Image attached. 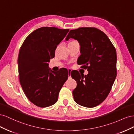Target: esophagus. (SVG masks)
<instances>
[{
  "label": "esophagus",
  "mask_w": 134,
  "mask_h": 134,
  "mask_svg": "<svg viewBox=\"0 0 134 134\" xmlns=\"http://www.w3.org/2000/svg\"><path fill=\"white\" fill-rule=\"evenodd\" d=\"M68 77H69V78H71V70L70 69H68Z\"/></svg>",
  "instance_id": "1"
}]
</instances>
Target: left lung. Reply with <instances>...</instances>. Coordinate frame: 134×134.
<instances>
[{"label": "left lung", "instance_id": "8db88e82", "mask_svg": "<svg viewBox=\"0 0 134 134\" xmlns=\"http://www.w3.org/2000/svg\"><path fill=\"white\" fill-rule=\"evenodd\" d=\"M70 38L80 44L78 64L88 71L85 75L78 71L71 74L77 83L72 91L74 100L84 107H96L107 98L116 79V49L107 36L94 27L70 30L66 40Z\"/></svg>", "mask_w": 134, "mask_h": 134}]
</instances>
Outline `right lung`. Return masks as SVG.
<instances>
[{
  "instance_id": "right-lung-1",
  "label": "right lung",
  "mask_w": 134,
  "mask_h": 134,
  "mask_svg": "<svg viewBox=\"0 0 134 134\" xmlns=\"http://www.w3.org/2000/svg\"><path fill=\"white\" fill-rule=\"evenodd\" d=\"M69 31L52 27L38 28L27 36L20 48L19 82L27 98L38 107H48L57 102L59 92L68 79L66 69L54 72L48 68V63Z\"/></svg>"
}]
</instances>
